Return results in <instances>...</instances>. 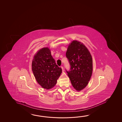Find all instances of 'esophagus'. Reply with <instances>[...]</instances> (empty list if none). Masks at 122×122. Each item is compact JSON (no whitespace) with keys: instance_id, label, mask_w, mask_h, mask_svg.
Wrapping results in <instances>:
<instances>
[{"instance_id":"esophagus-1","label":"esophagus","mask_w":122,"mask_h":122,"mask_svg":"<svg viewBox=\"0 0 122 122\" xmlns=\"http://www.w3.org/2000/svg\"><path fill=\"white\" fill-rule=\"evenodd\" d=\"M61 68H62V71H64V68H63V67L62 66H61Z\"/></svg>"}]
</instances>
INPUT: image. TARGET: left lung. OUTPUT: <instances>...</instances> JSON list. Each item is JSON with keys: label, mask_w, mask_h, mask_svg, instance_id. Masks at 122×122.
<instances>
[{"label": "left lung", "mask_w": 122, "mask_h": 122, "mask_svg": "<svg viewBox=\"0 0 122 122\" xmlns=\"http://www.w3.org/2000/svg\"><path fill=\"white\" fill-rule=\"evenodd\" d=\"M66 57L71 66L66 72L72 86L77 91L85 88L88 83L93 71L92 56L83 43L73 41L68 46Z\"/></svg>", "instance_id": "8db88e82"}]
</instances>
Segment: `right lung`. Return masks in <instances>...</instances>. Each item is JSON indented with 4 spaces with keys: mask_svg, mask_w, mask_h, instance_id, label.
I'll return each instance as SVG.
<instances>
[{
    "mask_svg": "<svg viewBox=\"0 0 122 122\" xmlns=\"http://www.w3.org/2000/svg\"><path fill=\"white\" fill-rule=\"evenodd\" d=\"M32 70L36 80L42 87L49 89L54 87L62 73L48 47L39 50L34 55Z\"/></svg>",
    "mask_w": 122,
    "mask_h": 122,
    "instance_id": "add662e5",
    "label": "right lung"
}]
</instances>
